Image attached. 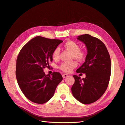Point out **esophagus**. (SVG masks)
I'll return each mask as SVG.
<instances>
[{
  "label": "esophagus",
  "mask_w": 125,
  "mask_h": 125,
  "mask_svg": "<svg viewBox=\"0 0 125 125\" xmlns=\"http://www.w3.org/2000/svg\"><path fill=\"white\" fill-rule=\"evenodd\" d=\"M68 76V75L67 74H62V78H66Z\"/></svg>",
  "instance_id": "obj_1"
}]
</instances>
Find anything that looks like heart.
Returning a JSON list of instances; mask_svg holds the SVG:
<instances>
[{"label": "heart", "instance_id": "obj_1", "mask_svg": "<svg viewBox=\"0 0 125 125\" xmlns=\"http://www.w3.org/2000/svg\"><path fill=\"white\" fill-rule=\"evenodd\" d=\"M63 46L72 53V57L78 60H82L85 57V52L79 50L80 46L78 43L72 40H68L63 44ZM60 54V48H55L52 53V58L54 60L59 58ZM77 63L75 62H63L59 66L60 69L66 73H70L73 68L77 67Z\"/></svg>", "mask_w": 125, "mask_h": 125}]
</instances>
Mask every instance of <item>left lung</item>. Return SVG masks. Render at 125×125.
I'll list each match as a JSON object with an SVG mask.
<instances>
[{
  "instance_id": "left-lung-1",
  "label": "left lung",
  "mask_w": 125,
  "mask_h": 125,
  "mask_svg": "<svg viewBox=\"0 0 125 125\" xmlns=\"http://www.w3.org/2000/svg\"><path fill=\"white\" fill-rule=\"evenodd\" d=\"M77 39L85 44L87 54L85 62L76 72L85 73L86 78L73 75L75 82L71 91L77 100L90 104L98 100L108 87L111 73V58L106 46L98 38L86 34L78 36Z\"/></svg>"
}]
</instances>
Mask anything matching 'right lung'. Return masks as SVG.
I'll list each match as a JSON object with an SVG mask.
<instances>
[{"mask_svg": "<svg viewBox=\"0 0 125 125\" xmlns=\"http://www.w3.org/2000/svg\"><path fill=\"white\" fill-rule=\"evenodd\" d=\"M62 40L35 37L25 44L18 55L16 75L26 97L37 104L46 103L62 80L59 72L46 75L43 69L52 62V53Z\"/></svg>", "mask_w": 125, "mask_h": 125, "instance_id": "right-lung-1", "label": "right lung"}]
</instances>
